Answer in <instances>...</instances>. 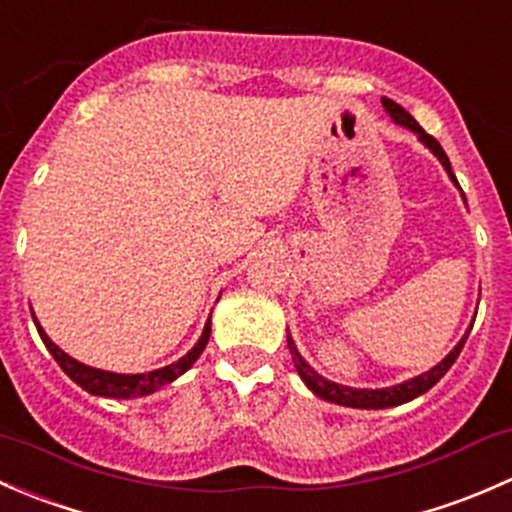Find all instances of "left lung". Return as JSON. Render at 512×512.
I'll use <instances>...</instances> for the list:
<instances>
[{
	"mask_svg": "<svg viewBox=\"0 0 512 512\" xmlns=\"http://www.w3.org/2000/svg\"><path fill=\"white\" fill-rule=\"evenodd\" d=\"M382 103H384V108H387V113L392 115L399 125H404V128L414 130V133L419 135V140L424 142V145L429 147L436 157H439L441 165H444L446 172H449V177L456 182V175H453V170H451L449 157H446L444 147L439 145V140H436L434 135L424 133V128H421V125L416 123L412 115H409L399 103H394V100H389V98H382ZM468 333H471V330H468ZM468 333L463 335V340L453 347L449 355H446V360H441L434 370L419 374V377H414V379H409V382L397 384V387H389V389H352V387H342V384L328 382V379L320 377V374L315 372L313 367H310L308 362L298 355V350H295L291 337H288V350H291V355L295 360V370H298L300 379H303V382L308 384V389H313L320 399H325V402L342 404V407H355V409H387V407H399V404H404V402H412V399L419 397V394L429 392V389L434 387V384L451 370V365L456 362V357L461 355Z\"/></svg>",
	"mask_w": 512,
	"mask_h": 512,
	"instance_id": "1",
	"label": "left lung"
}]
</instances>
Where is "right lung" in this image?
Returning a JSON list of instances; mask_svg holds the SVG:
<instances>
[{"label":"right lung","mask_w":512,"mask_h":512,"mask_svg":"<svg viewBox=\"0 0 512 512\" xmlns=\"http://www.w3.org/2000/svg\"><path fill=\"white\" fill-rule=\"evenodd\" d=\"M36 323V318H34ZM36 330H39L41 340H44L46 350L54 355V360L59 362V367L63 372L68 374V377L73 379V382L78 384L81 389H86L88 394H96V397H110V399H130V397H145V394H152L155 389L165 387V384L175 382L179 374H184L189 370V367L197 362V357L202 355V350L207 347L209 342V335H212V320H207V325H204V333L199 337L197 345L192 347V350L187 352V355L182 357V360L172 362V365L162 367V370H152L147 374H115V372H103V370H96V367H88L83 365V362L73 360V357H68L66 352L59 350V347L51 342V337L41 330V325L36 323Z\"/></svg>","instance_id":"add662e5"}]
</instances>
